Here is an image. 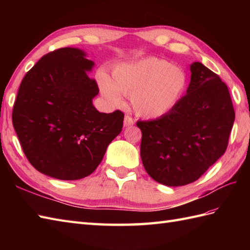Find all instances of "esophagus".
Instances as JSON below:
<instances>
[{"instance_id": "1", "label": "esophagus", "mask_w": 250, "mask_h": 250, "mask_svg": "<svg viewBox=\"0 0 250 250\" xmlns=\"http://www.w3.org/2000/svg\"><path fill=\"white\" fill-rule=\"evenodd\" d=\"M124 125H125V126L133 125H134V119L132 118L131 116L125 115V120H124Z\"/></svg>"}]
</instances>
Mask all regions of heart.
<instances>
[{
  "instance_id": "1",
  "label": "heart",
  "mask_w": 250,
  "mask_h": 250,
  "mask_svg": "<svg viewBox=\"0 0 250 250\" xmlns=\"http://www.w3.org/2000/svg\"><path fill=\"white\" fill-rule=\"evenodd\" d=\"M186 83L187 77L182 68L158 58L118 66L113 72V82L106 75L99 77L101 91L110 104L122 103L120 93L131 97L134 111L145 118H158L171 110Z\"/></svg>"
}]
</instances>
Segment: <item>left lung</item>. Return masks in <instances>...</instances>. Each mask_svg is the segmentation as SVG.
<instances>
[{"label": "left lung", "instance_id": "1", "mask_svg": "<svg viewBox=\"0 0 250 250\" xmlns=\"http://www.w3.org/2000/svg\"><path fill=\"white\" fill-rule=\"evenodd\" d=\"M187 94L166 115L139 120L141 158L146 172L176 187L198 180L224 155L235 119L229 89L200 62L191 64Z\"/></svg>", "mask_w": 250, "mask_h": 250}]
</instances>
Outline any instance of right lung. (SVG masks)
Instances as JSON below:
<instances>
[{
    "label": "right lung",
    "mask_w": 250,
    "mask_h": 250,
    "mask_svg": "<svg viewBox=\"0 0 250 250\" xmlns=\"http://www.w3.org/2000/svg\"><path fill=\"white\" fill-rule=\"evenodd\" d=\"M92 66L82 50L59 48L42 57L20 83L14 129L29 162L50 177L88 176L124 126L121 110L93 107L99 87L88 76Z\"/></svg>",
    "instance_id": "1"
}]
</instances>
